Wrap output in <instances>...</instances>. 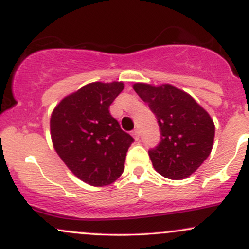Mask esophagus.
<instances>
[{
  "mask_svg": "<svg viewBox=\"0 0 249 249\" xmlns=\"http://www.w3.org/2000/svg\"><path fill=\"white\" fill-rule=\"evenodd\" d=\"M132 136H133V138L136 139V141H139V138H141V133H139L138 128H136V130L132 131Z\"/></svg>",
  "mask_w": 249,
  "mask_h": 249,
  "instance_id": "obj_1",
  "label": "esophagus"
}]
</instances>
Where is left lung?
<instances>
[{"mask_svg":"<svg viewBox=\"0 0 249 249\" xmlns=\"http://www.w3.org/2000/svg\"><path fill=\"white\" fill-rule=\"evenodd\" d=\"M133 89L147 103L160 128V142L148 151L154 170L172 180L190 177L212 151L213 119L192 96L171 84L136 83Z\"/></svg>","mask_w":249,"mask_h":249,"instance_id":"obj_1","label":"left lung"}]
</instances>
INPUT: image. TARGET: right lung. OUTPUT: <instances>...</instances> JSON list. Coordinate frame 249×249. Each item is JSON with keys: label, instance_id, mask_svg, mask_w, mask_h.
<instances>
[{"label": "right lung", "instance_id": "obj_1", "mask_svg": "<svg viewBox=\"0 0 249 249\" xmlns=\"http://www.w3.org/2000/svg\"><path fill=\"white\" fill-rule=\"evenodd\" d=\"M123 82H93L64 97L50 118L53 145L77 178L91 186L112 184L124 171L133 138L110 115Z\"/></svg>", "mask_w": 249, "mask_h": 249}]
</instances>
